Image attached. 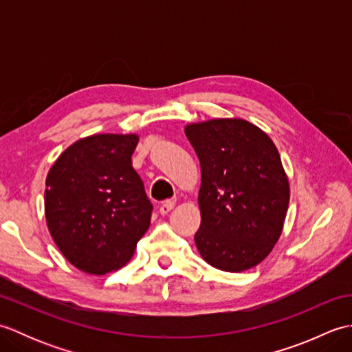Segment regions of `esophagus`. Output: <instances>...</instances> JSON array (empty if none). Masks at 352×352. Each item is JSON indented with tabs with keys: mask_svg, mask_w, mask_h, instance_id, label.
Wrapping results in <instances>:
<instances>
[{
	"mask_svg": "<svg viewBox=\"0 0 352 352\" xmlns=\"http://www.w3.org/2000/svg\"><path fill=\"white\" fill-rule=\"evenodd\" d=\"M174 206H175V203L174 201H170V199H168V201H164V203L160 206V214H168L172 208H174Z\"/></svg>",
	"mask_w": 352,
	"mask_h": 352,
	"instance_id": "esophagus-1",
	"label": "esophagus"
}]
</instances>
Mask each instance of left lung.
<instances>
[{
    "mask_svg": "<svg viewBox=\"0 0 352 352\" xmlns=\"http://www.w3.org/2000/svg\"><path fill=\"white\" fill-rule=\"evenodd\" d=\"M201 164L197 248L208 265L242 272L261 263L281 236L290 188L272 139L241 118L184 126Z\"/></svg>",
    "mask_w": 352,
    "mask_h": 352,
    "instance_id": "obj_1",
    "label": "left lung"
}]
</instances>
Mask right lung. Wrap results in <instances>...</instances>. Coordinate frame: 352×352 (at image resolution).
Returning a JSON list of instances; mask_svg holds the SVG:
<instances>
[{
    "instance_id": "right-lung-1",
    "label": "right lung",
    "mask_w": 352,
    "mask_h": 352,
    "mask_svg": "<svg viewBox=\"0 0 352 352\" xmlns=\"http://www.w3.org/2000/svg\"><path fill=\"white\" fill-rule=\"evenodd\" d=\"M138 134L74 142L45 182V218L57 248L77 269L104 275L129 261L151 222L153 204L131 155Z\"/></svg>"
}]
</instances>
